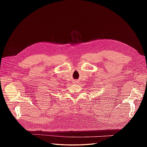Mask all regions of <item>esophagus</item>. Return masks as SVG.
Returning a JSON list of instances; mask_svg holds the SVG:
<instances>
[{"label": "esophagus", "instance_id": "esophagus-1", "mask_svg": "<svg viewBox=\"0 0 147 147\" xmlns=\"http://www.w3.org/2000/svg\"><path fill=\"white\" fill-rule=\"evenodd\" d=\"M78 81H77V80H75V83H78Z\"/></svg>", "mask_w": 147, "mask_h": 147}]
</instances>
